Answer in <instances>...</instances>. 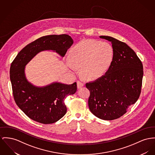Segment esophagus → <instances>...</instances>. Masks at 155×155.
<instances>
[{
  "label": "esophagus",
  "instance_id": "1",
  "mask_svg": "<svg viewBox=\"0 0 155 155\" xmlns=\"http://www.w3.org/2000/svg\"><path fill=\"white\" fill-rule=\"evenodd\" d=\"M77 85H78V89H80V88H81L82 87L84 86V84L82 82H81V81H78L77 82Z\"/></svg>",
  "mask_w": 155,
  "mask_h": 155
}]
</instances>
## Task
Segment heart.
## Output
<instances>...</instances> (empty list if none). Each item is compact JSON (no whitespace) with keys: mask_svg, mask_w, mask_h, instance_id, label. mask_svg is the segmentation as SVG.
<instances>
[{"mask_svg":"<svg viewBox=\"0 0 155 155\" xmlns=\"http://www.w3.org/2000/svg\"><path fill=\"white\" fill-rule=\"evenodd\" d=\"M114 58V50L107 42L95 41H82L74 46L69 55L67 67L76 73L81 68L84 76L97 79L102 76L110 67Z\"/></svg>","mask_w":155,"mask_h":155,"instance_id":"obj_1","label":"heart"}]
</instances>
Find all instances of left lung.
I'll return each instance as SVG.
<instances>
[{"instance_id": "obj_1", "label": "left lung", "mask_w": 155, "mask_h": 155, "mask_svg": "<svg viewBox=\"0 0 155 155\" xmlns=\"http://www.w3.org/2000/svg\"><path fill=\"white\" fill-rule=\"evenodd\" d=\"M99 38L111 42L114 58L104 75L86 84L91 93L88 105L97 117L112 120L126 114L139 99L143 65L134 50L125 43L110 36Z\"/></svg>"}]
</instances>
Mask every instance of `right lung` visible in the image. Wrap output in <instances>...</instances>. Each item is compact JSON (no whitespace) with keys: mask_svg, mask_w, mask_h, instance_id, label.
<instances>
[{"mask_svg":"<svg viewBox=\"0 0 155 155\" xmlns=\"http://www.w3.org/2000/svg\"><path fill=\"white\" fill-rule=\"evenodd\" d=\"M73 43L72 38L66 34L43 36L22 49L12 63L10 79L14 99L32 120L51 124L61 119L67 111L64 99L76 93L77 84L54 82L43 86H35L26 78V65L42 51L56 52L63 58Z\"/></svg>","mask_w":155,"mask_h":155,"instance_id":"1","label":"right lung"}]
</instances>
